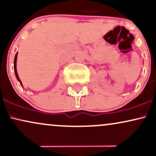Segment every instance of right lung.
Wrapping results in <instances>:
<instances>
[{"label":"right lung","instance_id":"1","mask_svg":"<svg viewBox=\"0 0 156 156\" xmlns=\"http://www.w3.org/2000/svg\"><path fill=\"white\" fill-rule=\"evenodd\" d=\"M17 53L15 55V61H14V68H15V73L16 78H17V79L19 80L20 83V84H22V83H21V81H20V78H19L18 74H17V68H16V65H17V64H16V63H17Z\"/></svg>","mask_w":156,"mask_h":156}]
</instances>
